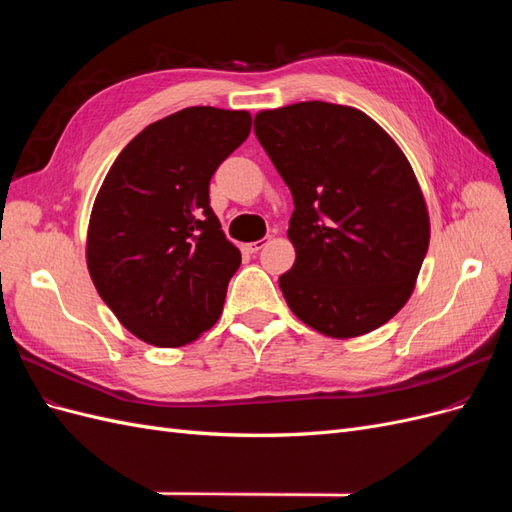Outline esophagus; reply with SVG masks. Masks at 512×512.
<instances>
[{
    "label": "esophagus",
    "instance_id": "obj_1",
    "mask_svg": "<svg viewBox=\"0 0 512 512\" xmlns=\"http://www.w3.org/2000/svg\"><path fill=\"white\" fill-rule=\"evenodd\" d=\"M269 243V237H265V239H258V241H254V243H247L245 245V250L250 252V254H256V252H260L262 247H265Z\"/></svg>",
    "mask_w": 512,
    "mask_h": 512
}]
</instances>
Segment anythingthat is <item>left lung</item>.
<instances>
[{
  "label": "left lung",
  "instance_id": "8db88e82",
  "mask_svg": "<svg viewBox=\"0 0 512 512\" xmlns=\"http://www.w3.org/2000/svg\"><path fill=\"white\" fill-rule=\"evenodd\" d=\"M254 132L294 200L292 314L337 339L406 305L429 247V213L404 151L359 108L299 102L260 111Z\"/></svg>",
  "mask_w": 512,
  "mask_h": 512
}]
</instances>
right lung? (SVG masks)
<instances>
[{"label": "right lung", "mask_w": 512, "mask_h": 512, "mask_svg": "<svg viewBox=\"0 0 512 512\" xmlns=\"http://www.w3.org/2000/svg\"><path fill=\"white\" fill-rule=\"evenodd\" d=\"M252 130L247 111L190 106L123 147L91 209L87 269L132 335L192 344L218 322L241 265L209 205V181Z\"/></svg>", "instance_id": "add662e5"}]
</instances>
